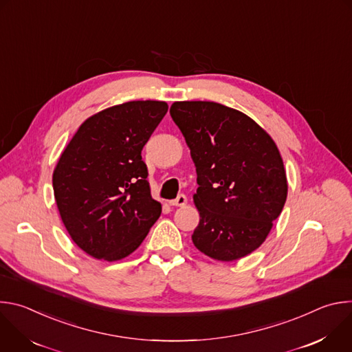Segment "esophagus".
<instances>
[{"instance_id":"34e87169","label":"esophagus","mask_w":352,"mask_h":352,"mask_svg":"<svg viewBox=\"0 0 352 352\" xmlns=\"http://www.w3.org/2000/svg\"><path fill=\"white\" fill-rule=\"evenodd\" d=\"M186 202H188V199H186L185 195H178V197L170 200V205H171V206H179V208H182V206L186 205Z\"/></svg>"}]
</instances>
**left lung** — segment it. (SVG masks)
I'll use <instances>...</instances> for the list:
<instances>
[{"label":"left lung","instance_id":"1","mask_svg":"<svg viewBox=\"0 0 352 352\" xmlns=\"http://www.w3.org/2000/svg\"><path fill=\"white\" fill-rule=\"evenodd\" d=\"M170 114L196 167L193 245L206 256L232 262L267 238L288 192L272 136L246 114L214 102H175Z\"/></svg>","mask_w":352,"mask_h":352}]
</instances>
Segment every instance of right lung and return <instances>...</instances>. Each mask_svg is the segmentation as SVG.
<instances>
[{"label":"right lung","instance_id":"right-lung-1","mask_svg":"<svg viewBox=\"0 0 352 352\" xmlns=\"http://www.w3.org/2000/svg\"><path fill=\"white\" fill-rule=\"evenodd\" d=\"M167 110L166 102L138 100L98 111L61 153L56 204L69 236L91 258L129 256L160 217L140 153Z\"/></svg>","mask_w":352,"mask_h":352}]
</instances>
